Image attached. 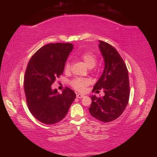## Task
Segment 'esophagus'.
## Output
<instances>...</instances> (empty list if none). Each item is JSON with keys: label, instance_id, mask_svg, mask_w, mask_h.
I'll return each mask as SVG.
<instances>
[{"label": "esophagus", "instance_id": "1", "mask_svg": "<svg viewBox=\"0 0 157 157\" xmlns=\"http://www.w3.org/2000/svg\"><path fill=\"white\" fill-rule=\"evenodd\" d=\"M76 96H77V98H82L83 97H84V95H82V94H77Z\"/></svg>", "mask_w": 157, "mask_h": 157}]
</instances>
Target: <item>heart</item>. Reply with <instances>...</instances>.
I'll return each mask as SVG.
<instances>
[{"label":"heart","instance_id":"heart-1","mask_svg":"<svg viewBox=\"0 0 157 157\" xmlns=\"http://www.w3.org/2000/svg\"><path fill=\"white\" fill-rule=\"evenodd\" d=\"M81 59L84 62L85 64L89 68H94L97 63V57L94 52H86L81 55ZM71 63L70 62L66 63L64 70L66 72L71 71ZM89 84V80L86 78H76L71 82V85L74 89L78 91H83L86 87Z\"/></svg>","mask_w":157,"mask_h":157}]
</instances>
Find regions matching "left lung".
<instances>
[{
	"instance_id": "1",
	"label": "left lung",
	"mask_w": 157,
	"mask_h": 157,
	"mask_svg": "<svg viewBox=\"0 0 157 157\" xmlns=\"http://www.w3.org/2000/svg\"><path fill=\"white\" fill-rule=\"evenodd\" d=\"M99 48L105 61L102 75L95 84L93 92L103 89L105 95L91 97L89 110L97 120L109 123L116 120L125 109L129 98L128 71L118 52L110 44L100 41Z\"/></svg>"
}]
</instances>
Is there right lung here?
I'll return each instance as SVG.
<instances>
[{
  "label": "right lung",
  "mask_w": 157,
  "mask_h": 157,
  "mask_svg": "<svg viewBox=\"0 0 157 157\" xmlns=\"http://www.w3.org/2000/svg\"><path fill=\"white\" fill-rule=\"evenodd\" d=\"M73 48L70 43L45 45L28 63L24 78L26 102L31 113L42 123L52 124L62 121L76 97L75 92L68 87L61 94L51 88L63 73Z\"/></svg>",
  "instance_id": "right-lung-1"
}]
</instances>
